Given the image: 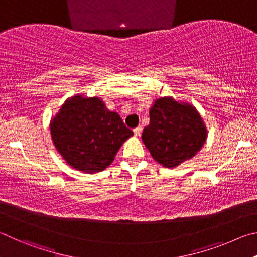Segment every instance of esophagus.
Returning <instances> with one entry per match:
<instances>
[{
  "label": "esophagus",
  "mask_w": 257,
  "mask_h": 257,
  "mask_svg": "<svg viewBox=\"0 0 257 257\" xmlns=\"http://www.w3.org/2000/svg\"><path fill=\"white\" fill-rule=\"evenodd\" d=\"M133 132H134V134H136L137 137H139L141 134V132H142V127L141 126H138V127H136L133 130Z\"/></svg>",
  "instance_id": "obj_1"
}]
</instances>
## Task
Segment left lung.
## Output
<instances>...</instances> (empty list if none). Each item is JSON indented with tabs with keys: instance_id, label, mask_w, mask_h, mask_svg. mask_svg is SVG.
Instances as JSON below:
<instances>
[{
	"instance_id": "left-lung-1",
	"label": "left lung",
	"mask_w": 257,
	"mask_h": 257,
	"mask_svg": "<svg viewBox=\"0 0 257 257\" xmlns=\"http://www.w3.org/2000/svg\"><path fill=\"white\" fill-rule=\"evenodd\" d=\"M149 114L142 140L152 158L164 167H177L202 149L208 131L194 106L164 97L156 99Z\"/></svg>"
}]
</instances>
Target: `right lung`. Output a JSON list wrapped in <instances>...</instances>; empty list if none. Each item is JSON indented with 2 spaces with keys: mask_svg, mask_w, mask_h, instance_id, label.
I'll list each match as a JSON object with an SVG mask.
<instances>
[{
  "mask_svg": "<svg viewBox=\"0 0 257 257\" xmlns=\"http://www.w3.org/2000/svg\"><path fill=\"white\" fill-rule=\"evenodd\" d=\"M49 126L54 146L66 164L87 174L107 168L121 145L133 136L100 98L81 94L67 99Z\"/></svg>",
  "mask_w": 257,
  "mask_h": 257,
  "instance_id": "add662e5",
  "label": "right lung"
}]
</instances>
